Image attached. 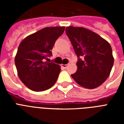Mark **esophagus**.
<instances>
[{
  "instance_id": "obj_1",
  "label": "esophagus",
  "mask_w": 124,
  "mask_h": 124,
  "mask_svg": "<svg viewBox=\"0 0 124 124\" xmlns=\"http://www.w3.org/2000/svg\"><path fill=\"white\" fill-rule=\"evenodd\" d=\"M68 64H62V68H64V69H66L67 67H68Z\"/></svg>"
}]
</instances>
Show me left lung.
<instances>
[{"label": "left lung", "mask_w": 124, "mask_h": 124, "mask_svg": "<svg viewBox=\"0 0 124 124\" xmlns=\"http://www.w3.org/2000/svg\"><path fill=\"white\" fill-rule=\"evenodd\" d=\"M66 33L78 57L77 71L72 78L85 88L100 86L109 76L114 64L109 43L84 28L69 26Z\"/></svg>", "instance_id": "obj_1"}]
</instances>
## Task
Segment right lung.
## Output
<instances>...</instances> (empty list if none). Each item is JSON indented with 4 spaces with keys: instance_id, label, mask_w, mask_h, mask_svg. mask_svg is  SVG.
I'll list each match as a JSON object with an SVG mask.
<instances>
[{
    "instance_id": "1",
    "label": "right lung",
    "mask_w": 124,
    "mask_h": 124,
    "mask_svg": "<svg viewBox=\"0 0 124 124\" xmlns=\"http://www.w3.org/2000/svg\"><path fill=\"white\" fill-rule=\"evenodd\" d=\"M64 30L65 27H47L20 42L15 63L18 77L31 90H47L57 80L61 71L60 66L46 60L52 55L53 47Z\"/></svg>"
}]
</instances>
